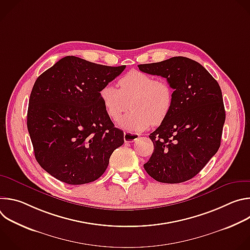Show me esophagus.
<instances>
[{
	"mask_svg": "<svg viewBox=\"0 0 250 250\" xmlns=\"http://www.w3.org/2000/svg\"><path fill=\"white\" fill-rule=\"evenodd\" d=\"M139 137L138 134L136 133H132V132H125L124 133V139L125 142H132L134 140H136Z\"/></svg>",
	"mask_w": 250,
	"mask_h": 250,
	"instance_id": "1",
	"label": "esophagus"
}]
</instances>
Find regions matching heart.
Returning a JSON list of instances; mask_svg holds the SVG:
<instances>
[{"label": "heart", "mask_w": 250, "mask_h": 250, "mask_svg": "<svg viewBox=\"0 0 250 250\" xmlns=\"http://www.w3.org/2000/svg\"><path fill=\"white\" fill-rule=\"evenodd\" d=\"M119 87L105 84L100 90V98L105 112L117 120L128 109L130 111L118 122L129 131H141L158 125L168 117L174 102L175 91L166 80L138 70H131L119 79Z\"/></svg>", "instance_id": "heart-1"}]
</instances>
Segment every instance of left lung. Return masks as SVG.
<instances>
[{
    "mask_svg": "<svg viewBox=\"0 0 250 250\" xmlns=\"http://www.w3.org/2000/svg\"><path fill=\"white\" fill-rule=\"evenodd\" d=\"M138 68L166 78L175 91L168 117L149 135L154 150L145 169L161 183L188 181L221 146L226 112L220 85L200 63L183 56Z\"/></svg>",
    "mask_w": 250,
    "mask_h": 250,
    "instance_id": "left-lung-1",
    "label": "left lung"
}]
</instances>
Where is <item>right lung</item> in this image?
Segmentation results:
<instances>
[{
	"mask_svg": "<svg viewBox=\"0 0 250 250\" xmlns=\"http://www.w3.org/2000/svg\"><path fill=\"white\" fill-rule=\"evenodd\" d=\"M125 68L66 56L35 81L27 129L35 159L56 179L69 185L97 180L123 146L124 132L106 114L100 90Z\"/></svg>",
	"mask_w": 250,
	"mask_h": 250,
	"instance_id": "obj_1",
	"label": "right lung"
}]
</instances>
